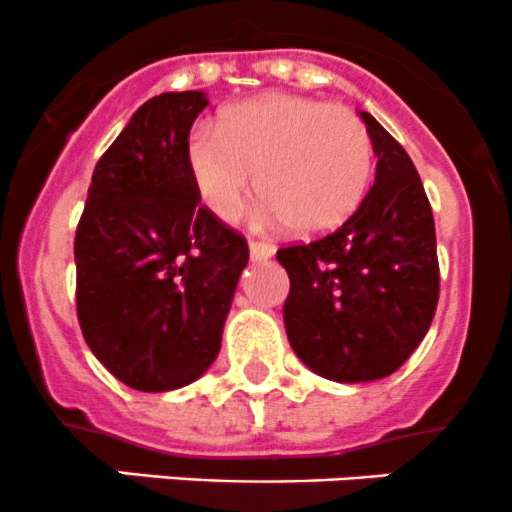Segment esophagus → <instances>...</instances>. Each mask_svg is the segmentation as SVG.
Instances as JSON below:
<instances>
[{
  "mask_svg": "<svg viewBox=\"0 0 512 512\" xmlns=\"http://www.w3.org/2000/svg\"><path fill=\"white\" fill-rule=\"evenodd\" d=\"M249 254L254 261H266L276 254V246L271 241H249Z\"/></svg>",
  "mask_w": 512,
  "mask_h": 512,
  "instance_id": "34e87169",
  "label": "esophagus"
}]
</instances>
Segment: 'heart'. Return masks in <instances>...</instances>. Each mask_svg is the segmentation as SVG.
Listing matches in <instances>:
<instances>
[{
	"mask_svg": "<svg viewBox=\"0 0 512 512\" xmlns=\"http://www.w3.org/2000/svg\"><path fill=\"white\" fill-rule=\"evenodd\" d=\"M186 169L216 219L234 221L244 211L258 174L268 219L321 236L361 206L373 144L348 106L273 91L229 106L219 134L194 131L186 141Z\"/></svg>",
	"mask_w": 512,
	"mask_h": 512,
	"instance_id": "1",
	"label": "heart"
}]
</instances>
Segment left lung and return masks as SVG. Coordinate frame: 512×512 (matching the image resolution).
Returning <instances> with one entry per match:
<instances>
[{
	"instance_id": "8db88e82",
	"label": "left lung",
	"mask_w": 512,
	"mask_h": 512,
	"mask_svg": "<svg viewBox=\"0 0 512 512\" xmlns=\"http://www.w3.org/2000/svg\"><path fill=\"white\" fill-rule=\"evenodd\" d=\"M376 181L338 231L276 254L291 278L283 323L293 353L318 376L366 383L408 361L438 306L435 224L401 144L361 111Z\"/></svg>"
}]
</instances>
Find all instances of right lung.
I'll list each match as a JSON object with an SVG mask.
<instances>
[{"mask_svg":"<svg viewBox=\"0 0 512 512\" xmlns=\"http://www.w3.org/2000/svg\"><path fill=\"white\" fill-rule=\"evenodd\" d=\"M206 104L204 91H166L134 111L91 174L74 239L84 341L134 391H176L209 371L249 263L186 169Z\"/></svg>","mask_w":512,"mask_h":512,"instance_id":"obj_1","label":"right lung"}]
</instances>
